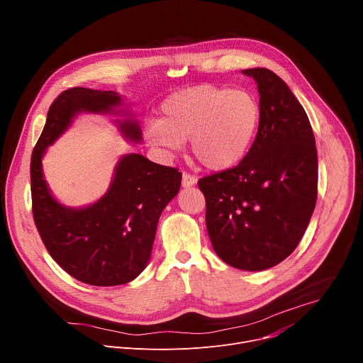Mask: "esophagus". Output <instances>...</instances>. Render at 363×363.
Returning a JSON list of instances; mask_svg holds the SVG:
<instances>
[{
    "label": "esophagus",
    "mask_w": 363,
    "mask_h": 363,
    "mask_svg": "<svg viewBox=\"0 0 363 363\" xmlns=\"http://www.w3.org/2000/svg\"><path fill=\"white\" fill-rule=\"evenodd\" d=\"M195 184H196V177L195 175H191L188 172H182V186L184 188L192 186Z\"/></svg>",
    "instance_id": "obj_1"
}]
</instances>
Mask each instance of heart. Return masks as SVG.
<instances>
[{
	"label": "heart",
	"mask_w": 363,
	"mask_h": 363,
	"mask_svg": "<svg viewBox=\"0 0 363 363\" xmlns=\"http://www.w3.org/2000/svg\"><path fill=\"white\" fill-rule=\"evenodd\" d=\"M161 121L145 129L149 143L177 150L189 140L194 158L210 169H227L248 152L260 122V108L248 91L199 84L171 94Z\"/></svg>",
	"instance_id": "b5f03b06"
}]
</instances>
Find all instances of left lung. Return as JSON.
I'll return each mask as SVG.
<instances>
[{
    "label": "left lung",
    "instance_id": "left-lung-1",
    "mask_svg": "<svg viewBox=\"0 0 363 363\" xmlns=\"http://www.w3.org/2000/svg\"><path fill=\"white\" fill-rule=\"evenodd\" d=\"M260 93V122L242 161L201 178L214 251L231 267L260 272L300 242L318 199V150L303 106L272 70H242Z\"/></svg>",
    "mask_w": 363,
    "mask_h": 363
}]
</instances>
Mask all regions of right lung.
<instances>
[{"label":"right lung","instance_id":"right-lung-1","mask_svg":"<svg viewBox=\"0 0 363 363\" xmlns=\"http://www.w3.org/2000/svg\"><path fill=\"white\" fill-rule=\"evenodd\" d=\"M122 105L116 91L73 87L51 103L45 126L31 155L33 217L53 260L76 280L91 286H119L146 267L158 220L178 194L182 174L153 164L139 153L121 158L113 181L97 202L69 208L51 195L43 178L41 158L80 112L113 113ZM123 136L142 140L136 121L118 122Z\"/></svg>","mask_w":363,"mask_h":363}]
</instances>
